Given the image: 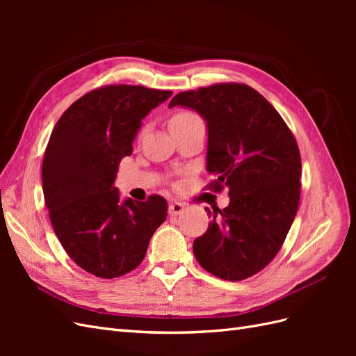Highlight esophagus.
<instances>
[{"label": "esophagus", "instance_id": "1", "mask_svg": "<svg viewBox=\"0 0 356 356\" xmlns=\"http://www.w3.org/2000/svg\"><path fill=\"white\" fill-rule=\"evenodd\" d=\"M182 211H184V204L179 203V202H172L169 203V215H172V217H175V215H179Z\"/></svg>", "mask_w": 356, "mask_h": 356}]
</instances>
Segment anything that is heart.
Instances as JSON below:
<instances>
[{
  "mask_svg": "<svg viewBox=\"0 0 356 356\" xmlns=\"http://www.w3.org/2000/svg\"><path fill=\"white\" fill-rule=\"evenodd\" d=\"M196 120H200V118L191 111H178L175 113L174 115H172L170 122H169V126H181V124H187V123H191V122H196Z\"/></svg>",
  "mask_w": 356,
  "mask_h": 356,
  "instance_id": "heart-1",
  "label": "heart"
}]
</instances>
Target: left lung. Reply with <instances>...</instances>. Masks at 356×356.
Masks as SVG:
<instances>
[{
  "instance_id": "left-lung-1",
  "label": "left lung",
  "mask_w": 356,
  "mask_h": 356,
  "mask_svg": "<svg viewBox=\"0 0 356 356\" xmlns=\"http://www.w3.org/2000/svg\"><path fill=\"white\" fill-rule=\"evenodd\" d=\"M196 110L208 124L207 169L213 191L229 188L227 208L213 212L193 243L199 264L224 281H242L270 263L298 209L301 157L273 105L241 83L175 95L169 106Z\"/></svg>"
}]
</instances>
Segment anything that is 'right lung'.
<instances>
[{
    "label": "right lung",
    "instance_id": "right-lung-1",
    "mask_svg": "<svg viewBox=\"0 0 356 356\" xmlns=\"http://www.w3.org/2000/svg\"><path fill=\"white\" fill-rule=\"evenodd\" d=\"M172 95L144 86L110 84L83 95L60 115L42 159L49 217L71 260L104 279L136 268L166 220L168 203L120 202L113 186L143 118Z\"/></svg>",
    "mask_w": 356,
    "mask_h": 356
}]
</instances>
